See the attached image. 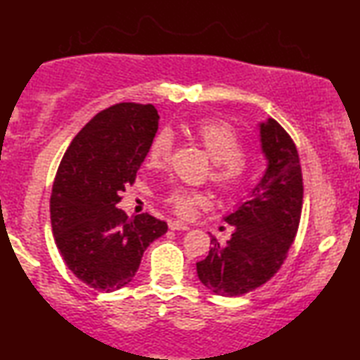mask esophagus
<instances>
[{"mask_svg": "<svg viewBox=\"0 0 360 360\" xmlns=\"http://www.w3.org/2000/svg\"><path fill=\"white\" fill-rule=\"evenodd\" d=\"M169 228L174 229V231H188L190 226L185 224V223H181V221H170Z\"/></svg>", "mask_w": 360, "mask_h": 360, "instance_id": "34e87169", "label": "esophagus"}]
</instances>
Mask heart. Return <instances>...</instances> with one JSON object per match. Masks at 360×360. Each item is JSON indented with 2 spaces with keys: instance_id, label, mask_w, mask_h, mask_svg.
<instances>
[{
  "instance_id": "1",
  "label": "heart",
  "mask_w": 360,
  "mask_h": 360,
  "mask_svg": "<svg viewBox=\"0 0 360 360\" xmlns=\"http://www.w3.org/2000/svg\"><path fill=\"white\" fill-rule=\"evenodd\" d=\"M195 137L214 162L211 179L226 193H238L248 185L249 164L243 155V139L233 126L221 121H201L195 126ZM172 152L170 132L160 131L150 142L149 164L164 165ZM169 203L179 214L188 216L196 205L208 203V196L188 188H175Z\"/></svg>"
}]
</instances>
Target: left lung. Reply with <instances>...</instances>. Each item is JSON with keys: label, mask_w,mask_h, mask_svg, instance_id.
I'll list each match as a JSON object with an SVG mask.
<instances>
[{"label": "left lung", "mask_w": 360, "mask_h": 360, "mask_svg": "<svg viewBox=\"0 0 360 360\" xmlns=\"http://www.w3.org/2000/svg\"><path fill=\"white\" fill-rule=\"evenodd\" d=\"M267 169L262 180L224 221L234 226L226 244L211 236L210 254L196 262L206 288L221 297H239L269 282L287 259L297 236L303 206L298 150L277 121L259 122Z\"/></svg>", "instance_id": "left-lung-1"}]
</instances>
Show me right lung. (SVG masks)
<instances>
[{"label":"right lung","instance_id":"right-lung-1","mask_svg":"<svg viewBox=\"0 0 360 360\" xmlns=\"http://www.w3.org/2000/svg\"><path fill=\"white\" fill-rule=\"evenodd\" d=\"M159 129L152 105L120 103L98 112L75 136L51 195L52 233L67 267L82 282L115 292L134 278L144 250L167 223L117 210Z\"/></svg>","mask_w":360,"mask_h":360}]
</instances>
